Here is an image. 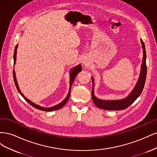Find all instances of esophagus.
<instances>
[{
	"instance_id": "34e87169",
	"label": "esophagus",
	"mask_w": 157,
	"mask_h": 157,
	"mask_svg": "<svg viewBox=\"0 0 157 157\" xmlns=\"http://www.w3.org/2000/svg\"><path fill=\"white\" fill-rule=\"evenodd\" d=\"M82 63L83 65H85V66L88 65V61H87L86 59H83L82 60Z\"/></svg>"
}]
</instances>
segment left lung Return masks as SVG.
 <instances>
[{"label":"left lung","mask_w":157,"mask_h":157,"mask_svg":"<svg viewBox=\"0 0 157 157\" xmlns=\"http://www.w3.org/2000/svg\"><path fill=\"white\" fill-rule=\"evenodd\" d=\"M141 44L143 50V58H142V62L141 65L140 73L138 80L135 85L134 88L131 91V92L128 96L121 99H111V100H105V99H101L98 98L94 94V86L95 82L94 77H92V100L98 107L105 109V110L109 111H120L125 109L129 107L134 103L137 98H138L142 91L145 85L146 75H147V66H146V51L144 42L141 39L140 40Z\"/></svg>","instance_id":"obj_1"}]
</instances>
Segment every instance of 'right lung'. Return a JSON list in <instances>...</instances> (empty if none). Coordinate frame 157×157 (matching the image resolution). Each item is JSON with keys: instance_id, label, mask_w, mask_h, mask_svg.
Masks as SVG:
<instances>
[{"instance_id": "1", "label": "right lung", "mask_w": 157, "mask_h": 157, "mask_svg": "<svg viewBox=\"0 0 157 157\" xmlns=\"http://www.w3.org/2000/svg\"><path fill=\"white\" fill-rule=\"evenodd\" d=\"M17 47H18V44L15 47V50H14V53H13V66L15 65L16 63V56H17ZM82 70V66L80 64H78V65L75 66L73 68H72L71 69H70L69 71V92L68 94L67 95V96L65 97V98L63 99L62 101H61L59 103L57 104L56 105H54L52 107H42L38 104H36L35 103H33V101H31V100H29V99H27L23 94L21 92V90L20 89V87H19V85L17 81V78H16V72L14 71V68L13 69V80H14V83H15V85L16 86V88L17 89L18 92L21 94V96L25 99V100L29 103L31 105H32L33 107H35L37 109H39V110L41 111H56L58 110V109H61L62 107H63L65 105V104L67 102L68 99H69L70 97V94H71V86H72V84L73 83L75 78L76 77V76L77 75V74L78 73H80V71Z\"/></svg>"}]
</instances>
